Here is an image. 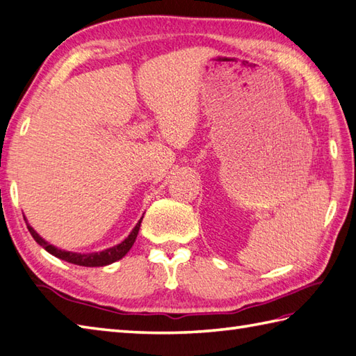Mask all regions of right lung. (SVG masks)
<instances>
[{
	"label": "right lung",
	"instance_id": "1",
	"mask_svg": "<svg viewBox=\"0 0 356 356\" xmlns=\"http://www.w3.org/2000/svg\"><path fill=\"white\" fill-rule=\"evenodd\" d=\"M141 221H143V216H141V220L136 222V226L132 229V232H130L124 241H121L120 244L113 245V248H108L106 250L92 252V253H76V252L61 250V249L55 248L54 244L47 243L44 238L36 234L33 227L29 222H27V229H29V232H31V235L33 236L35 241L38 243L42 249H46L50 255H54L63 261H67V263H70V264L84 266V267H101V266L112 264V263H115V261L121 259L130 249H132V245H134L136 235H138V230H140V226H141Z\"/></svg>",
	"mask_w": 356,
	"mask_h": 356
}]
</instances>
